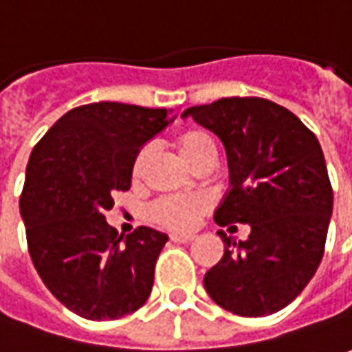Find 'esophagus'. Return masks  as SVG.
Segmentation results:
<instances>
[{
    "mask_svg": "<svg viewBox=\"0 0 352 352\" xmlns=\"http://www.w3.org/2000/svg\"><path fill=\"white\" fill-rule=\"evenodd\" d=\"M192 239H195L192 234H171V241H175V243H188Z\"/></svg>",
    "mask_w": 352,
    "mask_h": 352,
    "instance_id": "34e87169",
    "label": "esophagus"
}]
</instances>
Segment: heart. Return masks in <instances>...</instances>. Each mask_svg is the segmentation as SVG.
<instances>
[{
    "mask_svg": "<svg viewBox=\"0 0 352 352\" xmlns=\"http://www.w3.org/2000/svg\"><path fill=\"white\" fill-rule=\"evenodd\" d=\"M175 148L179 155L187 162L190 167H197L199 162L208 155V153H216V146L210 134H206L204 130H185L175 138ZM150 148H142L132 164V177L140 179L144 175L146 167L150 164ZM210 208V200L202 195H195V197H165L153 202L150 206V220L153 224L162 226L169 232L175 234H187L195 226L199 224V220L208 212Z\"/></svg>",
    "mask_w": 352,
    "mask_h": 352,
    "instance_id": "b5f03b06",
    "label": "heart"
}]
</instances>
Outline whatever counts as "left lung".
Masks as SVG:
<instances>
[{"instance_id": "left-lung-1", "label": "left lung", "mask_w": 352, "mask_h": 352, "mask_svg": "<svg viewBox=\"0 0 352 352\" xmlns=\"http://www.w3.org/2000/svg\"><path fill=\"white\" fill-rule=\"evenodd\" d=\"M224 144L232 188L214 214L218 226L249 224L204 274L220 308L243 318L271 316L306 288L320 267L333 188L316 134L294 113L261 97H226L183 116Z\"/></svg>"}]
</instances>
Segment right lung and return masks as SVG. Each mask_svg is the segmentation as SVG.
Returning <instances> with one entry per match:
<instances>
[{"instance_id":"obj_1","label":"right lung","mask_w":352,"mask_h":352,"mask_svg":"<svg viewBox=\"0 0 352 352\" xmlns=\"http://www.w3.org/2000/svg\"><path fill=\"white\" fill-rule=\"evenodd\" d=\"M173 109L91 103L67 111L34 146L19 199L32 265L46 288L85 320H118L146 304L167 236L107 224L116 190H128L140 148Z\"/></svg>"}]
</instances>
